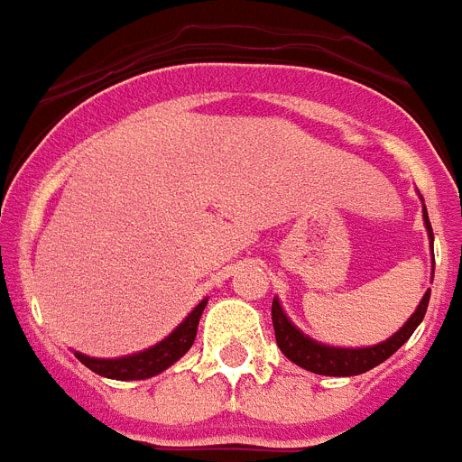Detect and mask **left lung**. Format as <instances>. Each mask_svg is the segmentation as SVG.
<instances>
[{"mask_svg":"<svg viewBox=\"0 0 462 462\" xmlns=\"http://www.w3.org/2000/svg\"><path fill=\"white\" fill-rule=\"evenodd\" d=\"M422 200V195H420ZM422 219L424 228H427V236H430V243H434V231H431L430 217H427V208H424L422 200ZM434 276V272H431ZM431 291L427 289V293L422 295V300L415 308L408 322L401 327L393 336H389L386 341L374 343V346H365V348H341V346H329V343L315 341L312 336L302 334L298 327L289 319L286 310L282 308L279 298H274L272 302V322H274V334L276 343L291 363H295L298 367L308 372H315V374H324V377H356V374H363V372H370L372 367L382 365L383 360H389L393 353H396L401 346H403L408 338L412 336V331L418 329L420 322L424 319V312H427V305H430Z\"/></svg>","mask_w":462,"mask_h":462,"instance_id":"8db88e82","label":"left lung"}]
</instances>
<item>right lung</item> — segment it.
I'll use <instances>...</instances> for the list:
<instances>
[{
	"label": "right lung",
	"instance_id": "right-lung-1",
	"mask_svg": "<svg viewBox=\"0 0 462 462\" xmlns=\"http://www.w3.org/2000/svg\"><path fill=\"white\" fill-rule=\"evenodd\" d=\"M208 305V298L198 302L193 312L183 319V322L160 343H154L150 348L140 350V353H131V356L121 357H90L85 353L73 350V356L79 357L80 363L92 370L99 377L116 379V382H138V379H150L154 374H160L167 367H171L176 360L186 356L198 334V324H200L202 310Z\"/></svg>",
	"mask_w": 462,
	"mask_h": 462
}]
</instances>
